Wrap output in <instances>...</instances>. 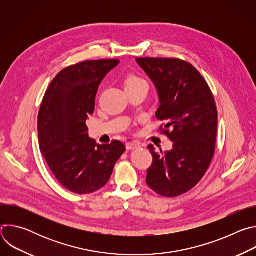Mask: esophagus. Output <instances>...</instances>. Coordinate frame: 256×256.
Listing matches in <instances>:
<instances>
[{"mask_svg": "<svg viewBox=\"0 0 256 256\" xmlns=\"http://www.w3.org/2000/svg\"><path fill=\"white\" fill-rule=\"evenodd\" d=\"M126 149L128 150H134V149H138V147H140V144H138V142H126Z\"/></svg>", "mask_w": 256, "mask_h": 256, "instance_id": "esophagus-1", "label": "esophagus"}]
</instances>
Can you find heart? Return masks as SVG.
Returning <instances> with one entry per match:
<instances>
[{"mask_svg": "<svg viewBox=\"0 0 256 256\" xmlns=\"http://www.w3.org/2000/svg\"><path fill=\"white\" fill-rule=\"evenodd\" d=\"M134 86H147L146 82L138 77L132 76L126 80V87H134Z\"/></svg>", "mask_w": 256, "mask_h": 256, "instance_id": "1", "label": "heart"}]
</instances>
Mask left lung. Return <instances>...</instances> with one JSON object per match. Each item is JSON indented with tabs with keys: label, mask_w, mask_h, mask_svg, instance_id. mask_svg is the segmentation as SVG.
I'll use <instances>...</instances> for the list:
<instances>
[{
	"label": "left lung",
	"mask_w": 256,
	"mask_h": 256,
	"mask_svg": "<svg viewBox=\"0 0 256 256\" xmlns=\"http://www.w3.org/2000/svg\"><path fill=\"white\" fill-rule=\"evenodd\" d=\"M138 64L154 83L160 106L156 118L173 148L164 155L148 149L153 164L146 182L162 196L174 198L194 188L206 174L214 153L218 112L212 93L190 64L178 58H138ZM172 132H170V130Z\"/></svg>",
	"instance_id": "left-lung-1"
}]
</instances>
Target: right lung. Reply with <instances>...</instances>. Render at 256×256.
Here are the masks:
<instances>
[{"label": "right lung", "mask_w": 256, "mask_h": 256, "mask_svg": "<svg viewBox=\"0 0 256 256\" xmlns=\"http://www.w3.org/2000/svg\"><path fill=\"white\" fill-rule=\"evenodd\" d=\"M118 64L99 60L68 66L44 94L38 114L40 148L56 178L72 192L87 194L102 188L126 151L120 140L97 144L86 124L101 81Z\"/></svg>", "instance_id": "right-lung-1"}]
</instances>
